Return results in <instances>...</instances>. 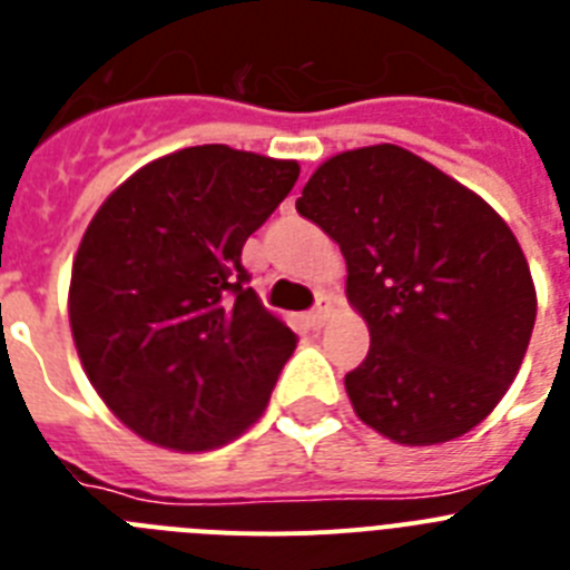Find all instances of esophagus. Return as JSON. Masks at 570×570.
Instances as JSON below:
<instances>
[{
	"instance_id": "34e87169",
	"label": "esophagus",
	"mask_w": 570,
	"mask_h": 570,
	"mask_svg": "<svg viewBox=\"0 0 570 570\" xmlns=\"http://www.w3.org/2000/svg\"><path fill=\"white\" fill-rule=\"evenodd\" d=\"M328 316H331V308L320 299V305H316V308L308 314V325L311 328H322V325L328 322Z\"/></svg>"
}]
</instances>
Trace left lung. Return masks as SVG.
Returning a JSON list of instances; mask_svg holds the SVG:
<instances>
[{
	"mask_svg": "<svg viewBox=\"0 0 570 570\" xmlns=\"http://www.w3.org/2000/svg\"><path fill=\"white\" fill-rule=\"evenodd\" d=\"M296 210L340 245L371 331L345 376L356 416L400 445L468 434L500 405L531 342V268L491 205L400 145L331 156Z\"/></svg>",
	"mask_w": 570,
	"mask_h": 570,
	"instance_id": "obj_1",
	"label": "left lung"
}]
</instances>
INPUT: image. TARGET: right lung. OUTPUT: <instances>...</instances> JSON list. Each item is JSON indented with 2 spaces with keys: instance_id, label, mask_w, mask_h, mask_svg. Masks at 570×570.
<instances>
[{
  "instance_id": "obj_1",
  "label": "right lung",
  "mask_w": 570,
  "mask_h": 570,
  "mask_svg": "<svg viewBox=\"0 0 570 570\" xmlns=\"http://www.w3.org/2000/svg\"><path fill=\"white\" fill-rule=\"evenodd\" d=\"M296 176L294 159L196 145L130 174L85 228L70 334L94 391L145 442L214 451L268 407L296 334L239 256Z\"/></svg>"
}]
</instances>
